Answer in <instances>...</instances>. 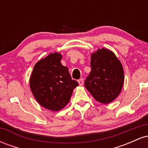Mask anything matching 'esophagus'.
I'll return each mask as SVG.
<instances>
[{
    "instance_id": "1",
    "label": "esophagus",
    "mask_w": 148,
    "mask_h": 148,
    "mask_svg": "<svg viewBox=\"0 0 148 148\" xmlns=\"http://www.w3.org/2000/svg\"><path fill=\"white\" fill-rule=\"evenodd\" d=\"M78 82H79V84L80 86H82V85L84 84V79H80L79 80H78Z\"/></svg>"
}]
</instances>
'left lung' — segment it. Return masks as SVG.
I'll return each mask as SVG.
<instances>
[{
	"label": "left lung",
	"instance_id": "obj_1",
	"mask_svg": "<svg viewBox=\"0 0 148 148\" xmlns=\"http://www.w3.org/2000/svg\"><path fill=\"white\" fill-rule=\"evenodd\" d=\"M91 71L84 85L100 103L113 101L121 92L124 72L121 62L111 51L99 49L91 55Z\"/></svg>",
	"mask_w": 148,
	"mask_h": 148
}]
</instances>
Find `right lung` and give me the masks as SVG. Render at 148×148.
Here are the masks:
<instances>
[{
    "label": "right lung",
    "mask_w": 148,
    "mask_h": 148,
    "mask_svg": "<svg viewBox=\"0 0 148 148\" xmlns=\"http://www.w3.org/2000/svg\"><path fill=\"white\" fill-rule=\"evenodd\" d=\"M61 54L53 53L34 66L30 86L34 97L44 108L58 111L70 100L78 82L72 79L67 67L61 64Z\"/></svg>",
    "instance_id": "1"
}]
</instances>
